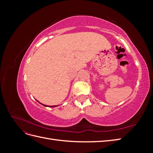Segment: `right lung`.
I'll list each match as a JSON object with an SVG mask.
<instances>
[{
  "label": "right lung",
  "instance_id": "obj_1",
  "mask_svg": "<svg viewBox=\"0 0 153 153\" xmlns=\"http://www.w3.org/2000/svg\"><path fill=\"white\" fill-rule=\"evenodd\" d=\"M38 102H39V101H38ZM41 105H43V106H48L47 105H43V104H42V103H41ZM55 106H56V105H55V106H49V107H55Z\"/></svg>",
  "mask_w": 153,
  "mask_h": 153
}]
</instances>
